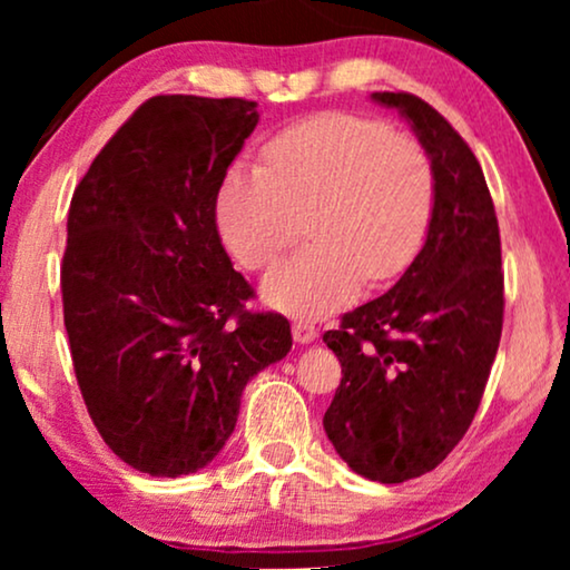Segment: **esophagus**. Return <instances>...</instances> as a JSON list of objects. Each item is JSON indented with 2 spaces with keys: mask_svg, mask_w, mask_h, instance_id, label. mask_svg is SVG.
I'll return each mask as SVG.
<instances>
[{
  "mask_svg": "<svg viewBox=\"0 0 570 570\" xmlns=\"http://www.w3.org/2000/svg\"><path fill=\"white\" fill-rule=\"evenodd\" d=\"M293 337L295 342H301V345H308V342H314L318 337V330L308 322H293Z\"/></svg>",
  "mask_w": 570,
  "mask_h": 570,
  "instance_id": "1",
  "label": "esophagus"
}]
</instances>
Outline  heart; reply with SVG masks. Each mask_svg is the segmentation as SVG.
Instances as JSON below:
<instances>
[{"label":"heart","instance_id":"heart-1","mask_svg":"<svg viewBox=\"0 0 570 570\" xmlns=\"http://www.w3.org/2000/svg\"><path fill=\"white\" fill-rule=\"evenodd\" d=\"M264 168L233 166L215 197L220 238L240 267L277 262L306 217L308 244L264 279L291 316L345 308L363 279L402 275L433 213V166L412 137L355 114H318L264 145Z\"/></svg>","mask_w":570,"mask_h":570}]
</instances>
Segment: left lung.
<instances>
[{
    "label": "left lung",
    "instance_id": "left-lung-1",
    "mask_svg": "<svg viewBox=\"0 0 570 570\" xmlns=\"http://www.w3.org/2000/svg\"><path fill=\"white\" fill-rule=\"evenodd\" d=\"M410 121L433 166L425 246L392 291L324 334L342 381L324 431L376 482L431 472L464 439L503 330L501 233L485 176L459 131L412 92H373Z\"/></svg>",
    "mask_w": 570,
    "mask_h": 570
}]
</instances>
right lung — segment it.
I'll use <instances>...</instances> for the list:
<instances>
[{"label":"right lung","instance_id":"obj_1","mask_svg":"<svg viewBox=\"0 0 570 570\" xmlns=\"http://www.w3.org/2000/svg\"><path fill=\"white\" fill-rule=\"evenodd\" d=\"M259 124L254 100L155 96L108 139L67 217L61 303L82 400L121 462L153 478L220 454L240 394L291 353V324L252 314L215 197Z\"/></svg>","mask_w":570,"mask_h":570}]
</instances>
